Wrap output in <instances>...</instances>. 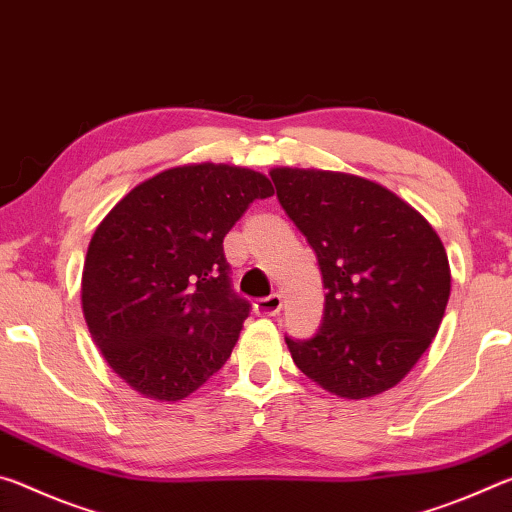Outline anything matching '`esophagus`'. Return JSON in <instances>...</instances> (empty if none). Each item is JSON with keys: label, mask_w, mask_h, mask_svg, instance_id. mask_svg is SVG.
<instances>
[{"label": "esophagus", "mask_w": 512, "mask_h": 512, "mask_svg": "<svg viewBox=\"0 0 512 512\" xmlns=\"http://www.w3.org/2000/svg\"><path fill=\"white\" fill-rule=\"evenodd\" d=\"M281 308H283V299H281V295H276V292H274V295H270V297L258 299L256 304H254V311L258 315H270V317L279 315Z\"/></svg>", "instance_id": "esophagus-1"}]
</instances>
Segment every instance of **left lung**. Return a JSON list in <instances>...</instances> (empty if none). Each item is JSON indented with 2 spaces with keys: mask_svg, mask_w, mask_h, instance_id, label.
I'll list each match as a JSON object with an SVG mask.
<instances>
[{
  "mask_svg": "<svg viewBox=\"0 0 512 512\" xmlns=\"http://www.w3.org/2000/svg\"><path fill=\"white\" fill-rule=\"evenodd\" d=\"M270 177L326 288L320 331L286 338L292 360L338 397L385 392L413 370L445 315L451 272L438 233L363 177L299 167H274Z\"/></svg>",
  "mask_w": 512,
  "mask_h": 512,
  "instance_id": "obj_1",
  "label": "left lung"
}]
</instances>
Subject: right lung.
<instances>
[{"label":"right lung","instance_id":"add662e5","mask_svg":"<svg viewBox=\"0 0 512 512\" xmlns=\"http://www.w3.org/2000/svg\"><path fill=\"white\" fill-rule=\"evenodd\" d=\"M261 172L183 165L142 181L92 236L81 304L106 363L149 399L179 401L220 370L249 301L231 286L224 236L254 199Z\"/></svg>","mask_w":512,"mask_h":512}]
</instances>
